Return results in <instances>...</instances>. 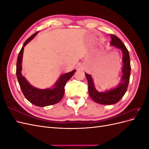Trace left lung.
I'll list each match as a JSON object with an SVG mask.
<instances>
[{
    "mask_svg": "<svg viewBox=\"0 0 149 149\" xmlns=\"http://www.w3.org/2000/svg\"><path fill=\"white\" fill-rule=\"evenodd\" d=\"M110 37L112 40L110 43L111 45L120 49L123 53V65L122 68L123 75H122L120 83L114 88L106 90L105 91L99 92L94 86V83L91 76L85 73L88 83V92L89 96L96 102L104 105L114 104L119 101L124 96L127 89L130 75V70H131L129 53L127 48L125 47L123 42L116 36L110 35Z\"/></svg>",
    "mask_w": 149,
    "mask_h": 149,
    "instance_id": "obj_1",
    "label": "left lung"
}]
</instances>
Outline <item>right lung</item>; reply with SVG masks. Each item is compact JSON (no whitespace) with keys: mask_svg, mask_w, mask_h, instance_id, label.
I'll list each match as a JSON object with an SVG mask.
<instances>
[{"mask_svg":"<svg viewBox=\"0 0 149 149\" xmlns=\"http://www.w3.org/2000/svg\"><path fill=\"white\" fill-rule=\"evenodd\" d=\"M38 32V31L36 32L26 40L24 46L20 49L17 61L16 74L22 91L26 100L35 106L45 107L55 104L61 100L65 94V84L73 76L76 70H74L60 76V77L58 78L57 81L52 88L38 89L31 86L22 74V62L23 59L25 46L34 38Z\"/></svg>","mask_w":149,"mask_h":149,"instance_id":"right-lung-1","label":"right lung"}]
</instances>
